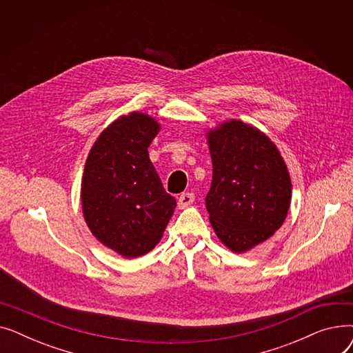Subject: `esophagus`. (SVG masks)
<instances>
[{"mask_svg":"<svg viewBox=\"0 0 353 353\" xmlns=\"http://www.w3.org/2000/svg\"><path fill=\"white\" fill-rule=\"evenodd\" d=\"M193 201H194V194L193 193H189V192L188 193H181L179 200H177V206L180 209H184V208L190 206Z\"/></svg>","mask_w":353,"mask_h":353,"instance_id":"34e87169","label":"esophagus"}]
</instances>
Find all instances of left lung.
<instances>
[{"label":"left lung","instance_id":"1","mask_svg":"<svg viewBox=\"0 0 353 353\" xmlns=\"http://www.w3.org/2000/svg\"><path fill=\"white\" fill-rule=\"evenodd\" d=\"M209 145L210 223L229 249L246 252L283 225L292 197L286 164L268 136L239 120L210 132Z\"/></svg>","mask_w":353,"mask_h":353}]
</instances>
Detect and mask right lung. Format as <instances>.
Segmentation results:
<instances>
[{"instance_id": "obj_1", "label": "right lung", "mask_w": 353, "mask_h": 353, "mask_svg": "<svg viewBox=\"0 0 353 353\" xmlns=\"http://www.w3.org/2000/svg\"><path fill=\"white\" fill-rule=\"evenodd\" d=\"M159 130L147 114L123 116L100 134L85 161L84 219L103 245L124 257L150 252L176 208L148 157Z\"/></svg>"}]
</instances>
